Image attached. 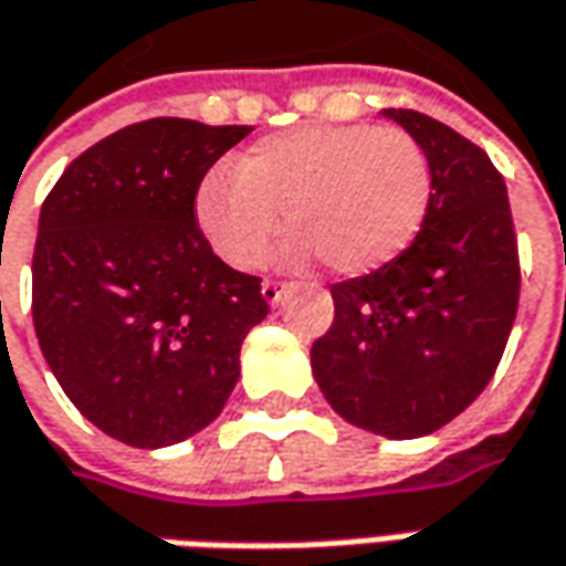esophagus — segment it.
<instances>
[{"mask_svg":"<svg viewBox=\"0 0 566 566\" xmlns=\"http://www.w3.org/2000/svg\"><path fill=\"white\" fill-rule=\"evenodd\" d=\"M286 293H293V283H276V280H264V286H261V295H264V302L268 305H276L280 298Z\"/></svg>","mask_w":566,"mask_h":566,"instance_id":"obj_1","label":"esophagus"}]
</instances>
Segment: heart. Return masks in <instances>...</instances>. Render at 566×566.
<instances>
[{"label":"heart","mask_w":566,"mask_h":566,"mask_svg":"<svg viewBox=\"0 0 566 566\" xmlns=\"http://www.w3.org/2000/svg\"><path fill=\"white\" fill-rule=\"evenodd\" d=\"M428 201V154L402 128L302 125L251 144L232 176H210L195 213L210 249L239 271L271 254L286 213L298 251L359 276L409 249Z\"/></svg>","instance_id":"heart-1"}]
</instances>
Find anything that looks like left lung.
I'll return each mask as SVG.
<instances>
[{
	"label": "left lung",
	"mask_w": 566,
	"mask_h": 566,
	"mask_svg": "<svg viewBox=\"0 0 566 566\" xmlns=\"http://www.w3.org/2000/svg\"><path fill=\"white\" fill-rule=\"evenodd\" d=\"M422 144L431 201L412 245L331 286L334 324L312 346L317 387L356 428L422 438L475 400L520 302L511 201L482 147L416 109H384Z\"/></svg>",
	"instance_id": "1"
}]
</instances>
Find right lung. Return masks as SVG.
Wrapping results in <instances>:
<instances>
[{"label":"right lung","mask_w":566,"mask_h":566,"mask_svg":"<svg viewBox=\"0 0 566 566\" xmlns=\"http://www.w3.org/2000/svg\"><path fill=\"white\" fill-rule=\"evenodd\" d=\"M251 125L147 119L87 147L46 195L33 249V331L77 412L157 450L213 422L239 349L268 317L261 280L223 264L195 195Z\"/></svg>","instance_id":"add662e5"}]
</instances>
